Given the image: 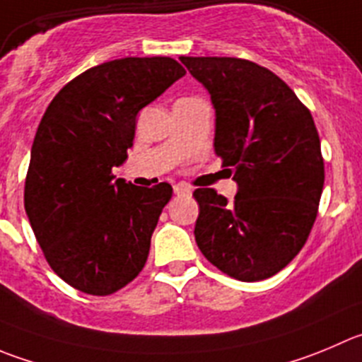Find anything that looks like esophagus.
<instances>
[{
    "label": "esophagus",
    "mask_w": 362,
    "mask_h": 362,
    "mask_svg": "<svg viewBox=\"0 0 362 362\" xmlns=\"http://www.w3.org/2000/svg\"><path fill=\"white\" fill-rule=\"evenodd\" d=\"M174 194L175 195H190L192 190L187 185H174Z\"/></svg>",
    "instance_id": "obj_1"
}]
</instances>
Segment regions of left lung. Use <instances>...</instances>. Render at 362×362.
<instances>
[{"label": "left lung", "instance_id": "left-lung-1", "mask_svg": "<svg viewBox=\"0 0 362 362\" xmlns=\"http://www.w3.org/2000/svg\"><path fill=\"white\" fill-rule=\"evenodd\" d=\"M215 106V153L238 183L235 202L213 188L199 202L195 242L206 259L243 282L263 281L304 247L325 170L311 112L268 69L230 57H181Z\"/></svg>", "mask_w": 362, "mask_h": 362}]
</instances>
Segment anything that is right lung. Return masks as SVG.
<instances>
[{"instance_id": "right-lung-1", "label": "right lung", "mask_w": 362, "mask_h": 362, "mask_svg": "<svg viewBox=\"0 0 362 362\" xmlns=\"http://www.w3.org/2000/svg\"><path fill=\"white\" fill-rule=\"evenodd\" d=\"M187 71L174 58L105 62L69 81L32 146L24 209L54 274L88 295H112L142 272L172 187H133L113 167L133 146L136 115Z\"/></svg>"}]
</instances>
